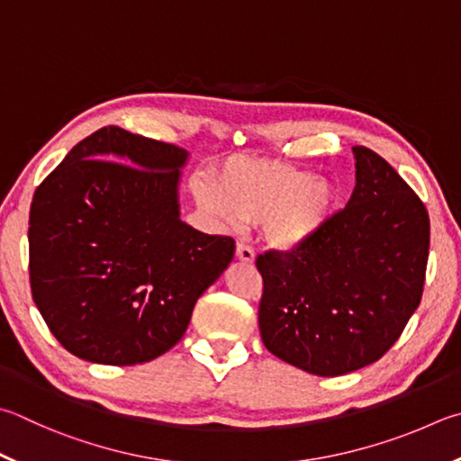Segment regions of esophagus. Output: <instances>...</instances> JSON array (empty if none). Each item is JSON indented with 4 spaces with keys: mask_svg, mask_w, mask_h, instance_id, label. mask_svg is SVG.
<instances>
[{
    "mask_svg": "<svg viewBox=\"0 0 461 461\" xmlns=\"http://www.w3.org/2000/svg\"><path fill=\"white\" fill-rule=\"evenodd\" d=\"M236 259H240L241 264H252L254 259H256L254 249L244 246V244H238V248H236Z\"/></svg>",
    "mask_w": 461,
    "mask_h": 461,
    "instance_id": "obj_1",
    "label": "esophagus"
}]
</instances>
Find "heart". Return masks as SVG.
Returning a JSON list of instances; mask_svg holds the SVG:
<instances>
[{
    "instance_id": "obj_1",
    "label": "heart",
    "mask_w": 461,
    "mask_h": 461,
    "mask_svg": "<svg viewBox=\"0 0 461 461\" xmlns=\"http://www.w3.org/2000/svg\"><path fill=\"white\" fill-rule=\"evenodd\" d=\"M202 203L225 223H262L266 244L296 252L321 240L340 209V191L324 175L276 161H236L213 187H197Z\"/></svg>"
}]
</instances>
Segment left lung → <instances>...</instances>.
<instances>
[{"label":"left lung","instance_id":"obj_1","mask_svg":"<svg viewBox=\"0 0 461 461\" xmlns=\"http://www.w3.org/2000/svg\"><path fill=\"white\" fill-rule=\"evenodd\" d=\"M353 155V195L330 230L288 256L256 259L266 348L318 376L379 361L423 294L428 209L383 157L366 147Z\"/></svg>","mask_w":461,"mask_h":461}]
</instances>
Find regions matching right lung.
I'll list each match as a JSON object with an SVG mask.
<instances>
[{"label": "right lung", "mask_w": 461, "mask_h": 461, "mask_svg": "<svg viewBox=\"0 0 461 461\" xmlns=\"http://www.w3.org/2000/svg\"><path fill=\"white\" fill-rule=\"evenodd\" d=\"M185 149L119 127L74 147L30 207L32 296L58 342L88 363L137 365L185 334L236 252L181 220Z\"/></svg>", "instance_id": "right-lung-1"}]
</instances>
